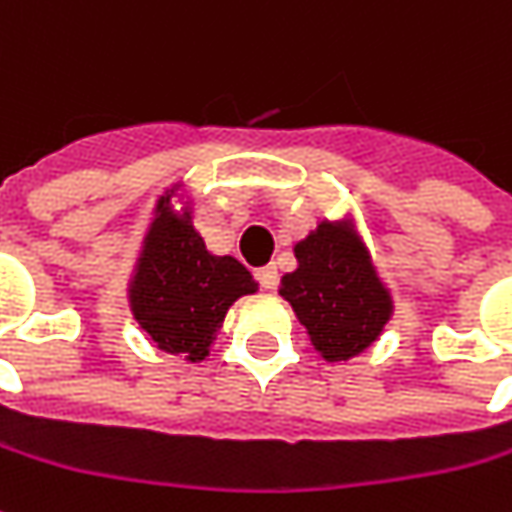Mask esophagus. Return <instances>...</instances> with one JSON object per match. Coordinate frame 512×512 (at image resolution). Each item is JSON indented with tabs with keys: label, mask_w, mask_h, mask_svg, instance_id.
I'll return each instance as SVG.
<instances>
[{
	"label": "esophagus",
	"mask_w": 512,
	"mask_h": 512,
	"mask_svg": "<svg viewBox=\"0 0 512 512\" xmlns=\"http://www.w3.org/2000/svg\"><path fill=\"white\" fill-rule=\"evenodd\" d=\"M255 274L263 288H274V285H277V266H263V269H257Z\"/></svg>",
	"instance_id": "esophagus-1"
}]
</instances>
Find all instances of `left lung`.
I'll use <instances>...</instances> for the list:
<instances>
[{"mask_svg": "<svg viewBox=\"0 0 512 512\" xmlns=\"http://www.w3.org/2000/svg\"><path fill=\"white\" fill-rule=\"evenodd\" d=\"M297 269L283 274V297L328 364L361 356L395 314V300L375 269L353 215L322 218L294 243Z\"/></svg>", "mask_w": 512, "mask_h": 512, "instance_id": "1", "label": "left lung"}]
</instances>
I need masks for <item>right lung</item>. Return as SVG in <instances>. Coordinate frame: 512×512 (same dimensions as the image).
Listing matches in <instances>:
<instances>
[{"mask_svg": "<svg viewBox=\"0 0 512 512\" xmlns=\"http://www.w3.org/2000/svg\"><path fill=\"white\" fill-rule=\"evenodd\" d=\"M257 283L232 255H212L193 224V196L176 182L156 198L139 243L125 300L151 342L170 356L201 364L227 311Z\"/></svg>", "mask_w": 512, "mask_h": 512, "instance_id": "1", "label": "right lung"}]
</instances>
